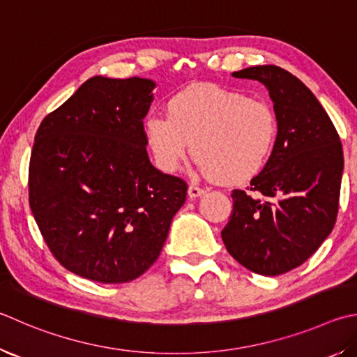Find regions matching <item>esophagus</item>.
<instances>
[{"mask_svg": "<svg viewBox=\"0 0 357 357\" xmlns=\"http://www.w3.org/2000/svg\"><path fill=\"white\" fill-rule=\"evenodd\" d=\"M187 192H189V197H190V198H198V197L203 195V193H204L206 190L201 189V187H198V185H195V184H190V185H189V190H187Z\"/></svg>", "mask_w": 357, "mask_h": 357, "instance_id": "esophagus-1", "label": "esophagus"}]
</instances>
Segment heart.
I'll use <instances>...</instances> for the list:
<instances>
[{
    "label": "heart",
    "mask_w": 357,
    "mask_h": 357,
    "mask_svg": "<svg viewBox=\"0 0 357 357\" xmlns=\"http://www.w3.org/2000/svg\"><path fill=\"white\" fill-rule=\"evenodd\" d=\"M144 132L162 172H176L192 148L201 173L241 183L267 164L280 121L267 101L213 84H195L168 100L167 115H148Z\"/></svg>",
    "instance_id": "b5f03b06"
}]
</instances>
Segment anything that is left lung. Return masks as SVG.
<instances>
[{"mask_svg": "<svg viewBox=\"0 0 357 357\" xmlns=\"http://www.w3.org/2000/svg\"><path fill=\"white\" fill-rule=\"evenodd\" d=\"M232 76L268 89L280 132L262 172L245 190H232L234 204L222 238L245 268L278 276L306 262L334 228L342 142L319 100L289 71L257 66Z\"/></svg>", "mask_w": 357, "mask_h": 357, "instance_id": "8db88e82", "label": "left lung"}]
</instances>
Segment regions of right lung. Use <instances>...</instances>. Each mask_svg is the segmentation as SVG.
Instances as JSON below:
<instances>
[{
  "instance_id": "right-lung-1",
  "label": "right lung",
  "mask_w": 357,
  "mask_h": 357,
  "mask_svg": "<svg viewBox=\"0 0 357 357\" xmlns=\"http://www.w3.org/2000/svg\"><path fill=\"white\" fill-rule=\"evenodd\" d=\"M153 87L144 77H90L36 132L32 215L56 261L86 280L121 284L144 275L185 201V181L148 159Z\"/></svg>"
}]
</instances>
